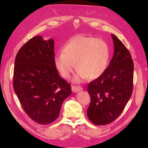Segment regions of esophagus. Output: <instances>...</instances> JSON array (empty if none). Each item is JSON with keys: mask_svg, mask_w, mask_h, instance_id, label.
Masks as SVG:
<instances>
[{"mask_svg": "<svg viewBox=\"0 0 148 148\" xmlns=\"http://www.w3.org/2000/svg\"><path fill=\"white\" fill-rule=\"evenodd\" d=\"M82 90H83V88L80 86H71V91H72L73 92H78Z\"/></svg>", "mask_w": 148, "mask_h": 148, "instance_id": "1", "label": "esophagus"}]
</instances>
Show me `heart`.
Instances as JSON below:
<instances>
[{"mask_svg":"<svg viewBox=\"0 0 148 148\" xmlns=\"http://www.w3.org/2000/svg\"><path fill=\"white\" fill-rule=\"evenodd\" d=\"M109 48L101 39L77 35L64 46L62 52L57 53L54 63L65 78H69L76 68L79 70L73 78L77 83L88 78L95 79L105 73L109 62Z\"/></svg>","mask_w":148,"mask_h":148,"instance_id":"b5f03b06","label":"heart"}]
</instances>
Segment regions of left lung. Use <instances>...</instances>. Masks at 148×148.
<instances>
[{
    "mask_svg": "<svg viewBox=\"0 0 148 148\" xmlns=\"http://www.w3.org/2000/svg\"><path fill=\"white\" fill-rule=\"evenodd\" d=\"M114 52L109 67L88 86L91 103L88 117L95 125L112 122L122 112L133 91L134 65L130 53L112 34Z\"/></svg>",
    "mask_w": 148,
    "mask_h": 148,
    "instance_id": "left-lung-1",
    "label": "left lung"
}]
</instances>
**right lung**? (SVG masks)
<instances>
[{"mask_svg":"<svg viewBox=\"0 0 148 148\" xmlns=\"http://www.w3.org/2000/svg\"><path fill=\"white\" fill-rule=\"evenodd\" d=\"M53 49L52 38L45 41L38 35L21 47L15 60V92L26 114L41 125L54 122L71 94L70 84L56 69Z\"/></svg>","mask_w":148,"mask_h":148,"instance_id":"1","label":"right lung"}]
</instances>
